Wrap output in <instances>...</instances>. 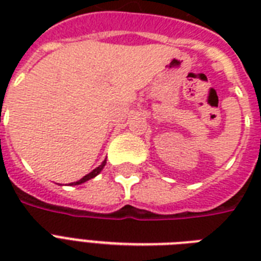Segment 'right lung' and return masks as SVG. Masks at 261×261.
<instances>
[{
	"instance_id": "add662e5",
	"label": "right lung",
	"mask_w": 261,
	"mask_h": 261,
	"mask_svg": "<svg viewBox=\"0 0 261 261\" xmlns=\"http://www.w3.org/2000/svg\"><path fill=\"white\" fill-rule=\"evenodd\" d=\"M104 165H106V161H104V163H102L101 165H100V167H97V168H96V169H93V171L90 172V173H88L87 176H84V177L81 178V180H79V181H75L74 184H81V182H85V181H87V180H90V178H93L94 176H97V174L100 173V172H101L102 168H104ZM71 184H73V182H71Z\"/></svg>"
}]
</instances>
